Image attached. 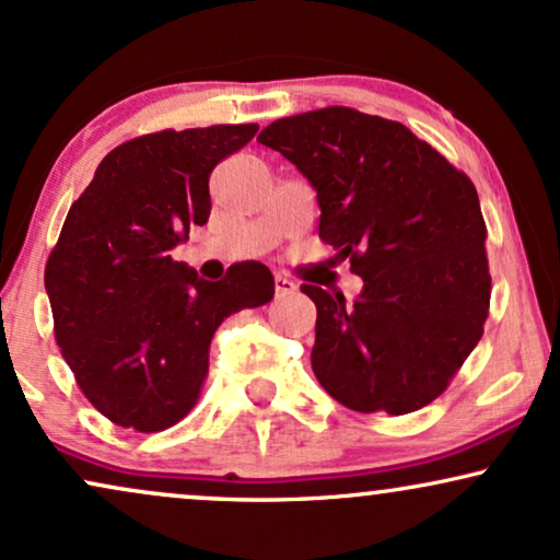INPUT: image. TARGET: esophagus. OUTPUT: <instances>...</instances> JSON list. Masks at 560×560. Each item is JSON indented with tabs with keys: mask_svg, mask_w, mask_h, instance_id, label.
Masks as SVG:
<instances>
[{
	"mask_svg": "<svg viewBox=\"0 0 560 560\" xmlns=\"http://www.w3.org/2000/svg\"><path fill=\"white\" fill-rule=\"evenodd\" d=\"M295 282L288 278V275H275V293H278V299L280 295H291V293H295Z\"/></svg>",
	"mask_w": 560,
	"mask_h": 560,
	"instance_id": "1",
	"label": "esophagus"
}]
</instances>
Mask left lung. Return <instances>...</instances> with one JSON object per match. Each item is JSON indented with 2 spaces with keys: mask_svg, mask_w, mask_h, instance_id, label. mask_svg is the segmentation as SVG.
Segmentation results:
<instances>
[{
  "mask_svg": "<svg viewBox=\"0 0 560 560\" xmlns=\"http://www.w3.org/2000/svg\"><path fill=\"white\" fill-rule=\"evenodd\" d=\"M259 142L312 182L319 238L363 293L301 285L316 303L312 369L355 412L420 410L444 395L491 308L475 184L405 124L348 106L272 121Z\"/></svg>",
  "mask_w": 560,
  "mask_h": 560,
  "instance_id": "left-lung-1",
  "label": "left lung"
}]
</instances>
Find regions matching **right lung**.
Returning a JSON list of instances; mask_svg holds the SVG:
<instances>
[{
    "label": "right lung",
    "mask_w": 560,
    "mask_h": 560,
    "mask_svg": "<svg viewBox=\"0 0 560 560\" xmlns=\"http://www.w3.org/2000/svg\"><path fill=\"white\" fill-rule=\"evenodd\" d=\"M257 124L161 129L121 142L69 207L46 261L54 337L88 402L140 433L176 425L197 405L215 329L272 301V272L241 261L199 280L171 259L210 218V174L252 142Z\"/></svg>",
    "instance_id": "add662e5"
}]
</instances>
